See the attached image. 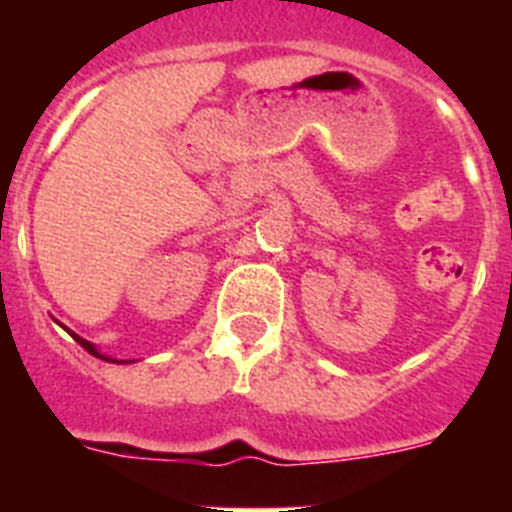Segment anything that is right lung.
<instances>
[{
	"mask_svg": "<svg viewBox=\"0 0 512 512\" xmlns=\"http://www.w3.org/2000/svg\"><path fill=\"white\" fill-rule=\"evenodd\" d=\"M71 333V330H69ZM71 336H74V341L79 343V346H84L89 351V354L92 356H97V359H102V361H112V364H130V361H117V359H112V356H107V354H102V351H99L97 346H94V343H89L87 338H81V336H76V333H71Z\"/></svg>",
	"mask_w": 512,
	"mask_h": 512,
	"instance_id": "add662e5",
	"label": "right lung"
}]
</instances>
